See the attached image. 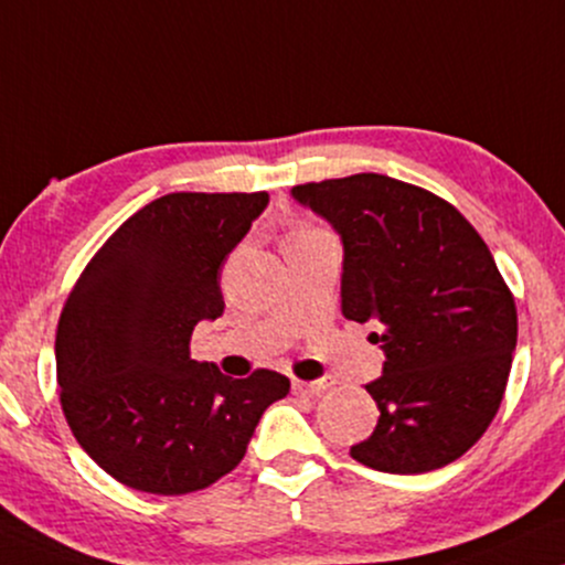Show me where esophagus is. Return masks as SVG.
<instances>
[{
  "label": "esophagus",
  "instance_id": "obj_1",
  "mask_svg": "<svg viewBox=\"0 0 565 565\" xmlns=\"http://www.w3.org/2000/svg\"><path fill=\"white\" fill-rule=\"evenodd\" d=\"M294 395H306V398H315V395H322L327 390L324 380H315V382H303V380H294Z\"/></svg>",
  "mask_w": 565,
  "mask_h": 565
}]
</instances>
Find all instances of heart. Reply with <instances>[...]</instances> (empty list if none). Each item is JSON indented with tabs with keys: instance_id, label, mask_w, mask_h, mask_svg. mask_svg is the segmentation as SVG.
Here are the masks:
<instances>
[{
	"instance_id": "b5f03b06",
	"label": "heart",
	"mask_w": 565,
	"mask_h": 565,
	"mask_svg": "<svg viewBox=\"0 0 565 565\" xmlns=\"http://www.w3.org/2000/svg\"><path fill=\"white\" fill-rule=\"evenodd\" d=\"M298 233H306V230H298Z\"/></svg>"
}]
</instances>
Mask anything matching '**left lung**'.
I'll return each mask as SVG.
<instances>
[{
    "instance_id": "left-lung-1",
    "label": "left lung",
    "mask_w": 565,
    "mask_h": 565,
    "mask_svg": "<svg viewBox=\"0 0 565 565\" xmlns=\"http://www.w3.org/2000/svg\"><path fill=\"white\" fill-rule=\"evenodd\" d=\"M343 241L340 309L377 327V427L351 456L387 475L440 469L475 445L503 401L519 319L487 243L456 206L403 180L296 185Z\"/></svg>"
}]
</instances>
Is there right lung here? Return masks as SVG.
I'll return each instance as SVG.
<instances>
[{
    "mask_svg": "<svg viewBox=\"0 0 565 565\" xmlns=\"http://www.w3.org/2000/svg\"><path fill=\"white\" fill-rule=\"evenodd\" d=\"M269 204L259 193H167L96 250L60 315V403L117 482L185 495L230 475L290 380L225 377L191 359L193 327L225 311L220 271Z\"/></svg>",
    "mask_w": 565,
    "mask_h": 565,
    "instance_id": "obj_1",
    "label": "right lung"
}]
</instances>
